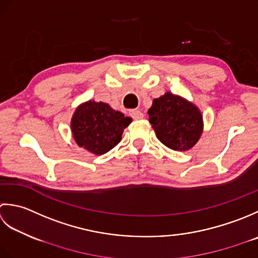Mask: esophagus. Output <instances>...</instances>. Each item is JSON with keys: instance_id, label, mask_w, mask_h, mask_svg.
I'll use <instances>...</instances> for the list:
<instances>
[{"instance_id": "obj_1", "label": "esophagus", "mask_w": 258, "mask_h": 258, "mask_svg": "<svg viewBox=\"0 0 258 258\" xmlns=\"http://www.w3.org/2000/svg\"><path fill=\"white\" fill-rule=\"evenodd\" d=\"M129 114H130V117L133 118L134 120H139V119H143L144 118V113L141 112V111H139V110H130V112H129Z\"/></svg>"}]
</instances>
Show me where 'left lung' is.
Wrapping results in <instances>:
<instances>
[{
    "instance_id": "8db88e82",
    "label": "left lung",
    "mask_w": 258,
    "mask_h": 258,
    "mask_svg": "<svg viewBox=\"0 0 258 258\" xmlns=\"http://www.w3.org/2000/svg\"><path fill=\"white\" fill-rule=\"evenodd\" d=\"M157 138L172 150H188L203 133V117L192 103L167 92L148 110Z\"/></svg>"
}]
</instances>
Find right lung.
<instances>
[{"label": "right lung", "instance_id": "1", "mask_svg": "<svg viewBox=\"0 0 258 258\" xmlns=\"http://www.w3.org/2000/svg\"><path fill=\"white\" fill-rule=\"evenodd\" d=\"M131 118L103 102L88 101L73 114L71 128L77 144L96 155H103L121 140Z\"/></svg>", "mask_w": 258, "mask_h": 258}]
</instances>
